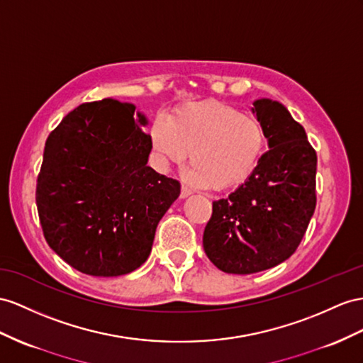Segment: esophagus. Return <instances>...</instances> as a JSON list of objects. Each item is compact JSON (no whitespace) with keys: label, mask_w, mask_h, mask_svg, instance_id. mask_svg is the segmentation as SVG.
Masks as SVG:
<instances>
[{"label":"esophagus","mask_w":363,"mask_h":363,"mask_svg":"<svg viewBox=\"0 0 363 363\" xmlns=\"http://www.w3.org/2000/svg\"><path fill=\"white\" fill-rule=\"evenodd\" d=\"M191 193H193V190L189 187V185L182 184V187H181V198H182V199H184V198H187V196H190Z\"/></svg>","instance_id":"esophagus-1"}]
</instances>
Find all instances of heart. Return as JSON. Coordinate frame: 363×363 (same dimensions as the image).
I'll return each instance as SVG.
<instances>
[{
    "label": "heart",
    "instance_id": "b5f03b06",
    "mask_svg": "<svg viewBox=\"0 0 363 363\" xmlns=\"http://www.w3.org/2000/svg\"><path fill=\"white\" fill-rule=\"evenodd\" d=\"M162 164H182L190 153V178L202 187H239L261 164L267 133L261 121L219 101L184 106L150 130Z\"/></svg>",
    "mask_w": 363,
    "mask_h": 363
}]
</instances>
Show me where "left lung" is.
<instances>
[{
  "label": "left lung",
  "mask_w": 363,
  "mask_h": 363,
  "mask_svg": "<svg viewBox=\"0 0 363 363\" xmlns=\"http://www.w3.org/2000/svg\"><path fill=\"white\" fill-rule=\"evenodd\" d=\"M268 150L256 172L213 202L203 230L206 255L219 270L252 274L284 262L299 247L315 208L318 156L281 102L256 99Z\"/></svg>",
  "instance_id": "left-lung-1"
}]
</instances>
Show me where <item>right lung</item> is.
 Wrapping results in <instances>:
<instances>
[{
	"instance_id": "add662e5",
	"label": "right lung",
	"mask_w": 363,
	"mask_h": 363,
	"mask_svg": "<svg viewBox=\"0 0 363 363\" xmlns=\"http://www.w3.org/2000/svg\"><path fill=\"white\" fill-rule=\"evenodd\" d=\"M116 99L84 102L49 135L36 207L50 248L75 270L123 276L152 252L181 184L147 165V118Z\"/></svg>"
}]
</instances>
